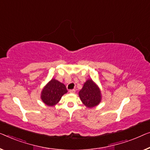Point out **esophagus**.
Here are the masks:
<instances>
[{
    "instance_id": "esophagus-1",
    "label": "esophagus",
    "mask_w": 150,
    "mask_h": 150,
    "mask_svg": "<svg viewBox=\"0 0 150 150\" xmlns=\"http://www.w3.org/2000/svg\"><path fill=\"white\" fill-rule=\"evenodd\" d=\"M69 93H75V89H70V90H69Z\"/></svg>"
}]
</instances>
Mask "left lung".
Here are the masks:
<instances>
[{
  "instance_id": "1",
  "label": "left lung",
  "mask_w": 150,
  "mask_h": 150,
  "mask_svg": "<svg viewBox=\"0 0 150 150\" xmlns=\"http://www.w3.org/2000/svg\"><path fill=\"white\" fill-rule=\"evenodd\" d=\"M79 96L87 108H91L98 106L102 100V93L98 85L91 79L84 83L79 91Z\"/></svg>"
}]
</instances>
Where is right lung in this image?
<instances>
[{"mask_svg": "<svg viewBox=\"0 0 150 150\" xmlns=\"http://www.w3.org/2000/svg\"><path fill=\"white\" fill-rule=\"evenodd\" d=\"M67 93L66 86L55 79H52L41 91V100L48 106L57 104L64 93Z\"/></svg>", "mask_w": 150, "mask_h": 150, "instance_id": "add662e5", "label": "right lung"}]
</instances>
